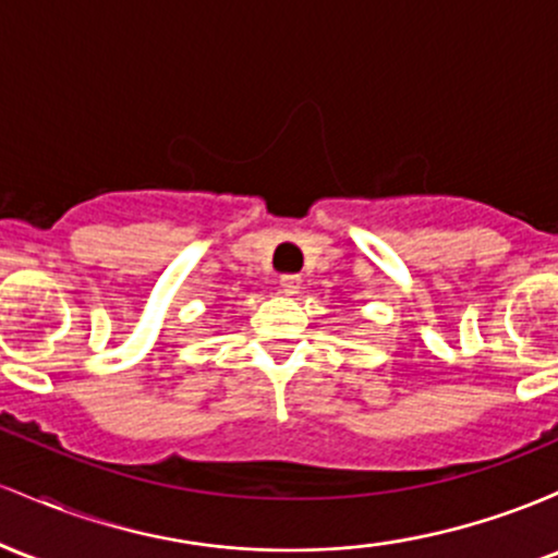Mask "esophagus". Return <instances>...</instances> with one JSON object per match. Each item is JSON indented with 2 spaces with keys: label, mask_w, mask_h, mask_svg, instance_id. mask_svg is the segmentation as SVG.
<instances>
[{
  "label": "esophagus",
  "mask_w": 558,
  "mask_h": 558,
  "mask_svg": "<svg viewBox=\"0 0 558 558\" xmlns=\"http://www.w3.org/2000/svg\"><path fill=\"white\" fill-rule=\"evenodd\" d=\"M279 284L284 295H298V292L303 290V279H300L298 274H284V277L279 279Z\"/></svg>",
  "instance_id": "obj_1"
}]
</instances>
